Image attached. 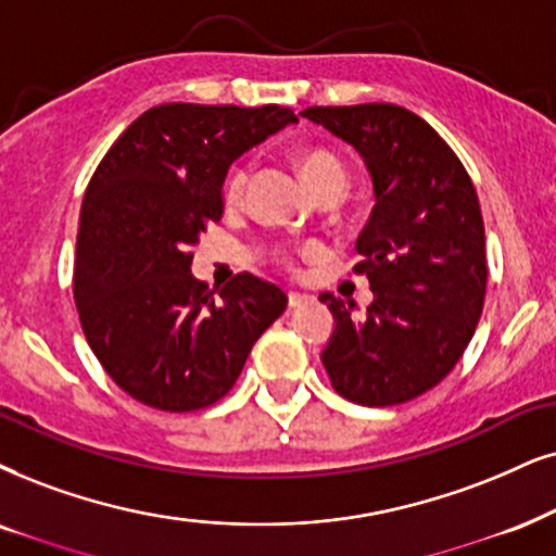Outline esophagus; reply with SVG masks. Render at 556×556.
I'll list each match as a JSON object with an SVG mask.
<instances>
[{"mask_svg":"<svg viewBox=\"0 0 556 556\" xmlns=\"http://www.w3.org/2000/svg\"><path fill=\"white\" fill-rule=\"evenodd\" d=\"M287 300H290V307H300V305H305V302H311V294L290 292V294H287Z\"/></svg>","mask_w":556,"mask_h":556,"instance_id":"obj_1","label":"esophagus"}]
</instances>
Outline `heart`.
<instances>
[{
	"instance_id": "1",
	"label": "heart",
	"mask_w": 556,
	"mask_h": 556,
	"mask_svg": "<svg viewBox=\"0 0 556 556\" xmlns=\"http://www.w3.org/2000/svg\"><path fill=\"white\" fill-rule=\"evenodd\" d=\"M300 164V172L302 177H305L307 187H318L320 181L326 179H343L346 181V168L339 159L333 156L330 151H323V149H313V151H305L302 156L298 159ZM243 185H245V168H233V174L228 177V185H226V194L228 200H238L243 192Z\"/></svg>"
}]
</instances>
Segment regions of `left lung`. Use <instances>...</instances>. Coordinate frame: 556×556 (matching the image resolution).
I'll list each match as a JSON object with an SVG mask.
<instances>
[{"instance_id": "left-lung-1", "label": "left lung", "mask_w": 556, "mask_h": 556, "mask_svg": "<svg viewBox=\"0 0 556 556\" xmlns=\"http://www.w3.org/2000/svg\"><path fill=\"white\" fill-rule=\"evenodd\" d=\"M354 146L369 168L375 207L356 238L375 300L354 315L320 294L336 328L320 359L351 403L384 407L424 395L472 341L488 287L484 226L467 168L410 110L388 102L300 112Z\"/></svg>"}]
</instances>
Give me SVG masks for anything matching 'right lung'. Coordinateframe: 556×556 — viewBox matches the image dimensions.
I'll use <instances>...</instances> for the list:
<instances>
[{"label": "right lung", "instance_id": "right-lung-1", "mask_svg": "<svg viewBox=\"0 0 556 556\" xmlns=\"http://www.w3.org/2000/svg\"><path fill=\"white\" fill-rule=\"evenodd\" d=\"M290 123L298 117L279 104H159L97 166L74 300L94 356L138 403L168 413L217 403L285 313L287 294L249 271L213 298L192 277V245L223 217L230 164Z\"/></svg>", "mask_w": 556, "mask_h": 556}]
</instances>
